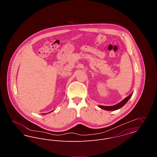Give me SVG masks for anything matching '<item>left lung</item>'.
<instances>
[{
    "mask_svg": "<svg viewBox=\"0 0 157 157\" xmlns=\"http://www.w3.org/2000/svg\"><path fill=\"white\" fill-rule=\"evenodd\" d=\"M133 92L131 93L129 96H128L127 97L125 98L124 100H122L121 102H120V103H118V104L115 105L113 106H102V105H98V106L99 108H101L102 109L106 110V111H115L117 110L118 109H120L121 108H122L124 105L127 103L128 101V100L130 99V98L131 97L132 95Z\"/></svg>",
    "mask_w": 157,
    "mask_h": 157,
    "instance_id": "left-lung-1",
    "label": "left lung"
}]
</instances>
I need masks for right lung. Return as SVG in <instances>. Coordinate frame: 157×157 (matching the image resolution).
<instances>
[{
    "label": "right lung",
    "mask_w": 157,
    "mask_h": 157,
    "mask_svg": "<svg viewBox=\"0 0 157 157\" xmlns=\"http://www.w3.org/2000/svg\"><path fill=\"white\" fill-rule=\"evenodd\" d=\"M52 111H51V112H52ZM44 114H46V113H44Z\"/></svg>",
    "instance_id": "right-lung-1"
}]
</instances>
